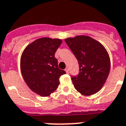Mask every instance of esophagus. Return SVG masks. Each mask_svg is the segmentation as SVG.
Wrapping results in <instances>:
<instances>
[{
    "mask_svg": "<svg viewBox=\"0 0 126 126\" xmlns=\"http://www.w3.org/2000/svg\"><path fill=\"white\" fill-rule=\"evenodd\" d=\"M65 71H66V73L68 74V73H69V69L68 68V67H67L66 69H65Z\"/></svg>",
    "mask_w": 126,
    "mask_h": 126,
    "instance_id": "34e87169",
    "label": "esophagus"
}]
</instances>
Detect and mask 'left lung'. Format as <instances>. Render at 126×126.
<instances>
[{"label": "left lung", "mask_w": 126, "mask_h": 126, "mask_svg": "<svg viewBox=\"0 0 126 126\" xmlns=\"http://www.w3.org/2000/svg\"><path fill=\"white\" fill-rule=\"evenodd\" d=\"M65 41L79 62V75L71 76L75 89L84 95L99 92L105 83L110 68L105 48L88 36L68 38Z\"/></svg>", "instance_id": "obj_1"}]
</instances>
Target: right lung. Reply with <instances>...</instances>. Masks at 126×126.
I'll return each instance as SVG.
<instances>
[{"instance_id": "add662e5", "label": "right lung", "mask_w": 126, "mask_h": 126, "mask_svg": "<svg viewBox=\"0 0 126 126\" xmlns=\"http://www.w3.org/2000/svg\"><path fill=\"white\" fill-rule=\"evenodd\" d=\"M62 40L41 38L25 47L21 57L23 78L32 92L41 96L49 95L56 90L59 78L66 73L59 69L55 51Z\"/></svg>"}]
</instances>
